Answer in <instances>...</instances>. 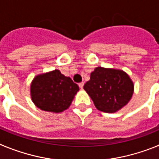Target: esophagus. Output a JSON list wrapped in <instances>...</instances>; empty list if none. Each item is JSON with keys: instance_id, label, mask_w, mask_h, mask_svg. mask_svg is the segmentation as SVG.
<instances>
[{"instance_id": "1", "label": "esophagus", "mask_w": 159, "mask_h": 159, "mask_svg": "<svg viewBox=\"0 0 159 159\" xmlns=\"http://www.w3.org/2000/svg\"><path fill=\"white\" fill-rule=\"evenodd\" d=\"M84 82H82V83H80V84H79V87H80V88L81 89H83V88H84Z\"/></svg>"}]
</instances>
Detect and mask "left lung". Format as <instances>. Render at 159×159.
I'll return each mask as SVG.
<instances>
[{
	"mask_svg": "<svg viewBox=\"0 0 159 159\" xmlns=\"http://www.w3.org/2000/svg\"><path fill=\"white\" fill-rule=\"evenodd\" d=\"M84 89L98 110L113 113L130 101L134 84L123 71L99 67L91 73L90 80L84 84Z\"/></svg>",
	"mask_w": 159,
	"mask_h": 159,
	"instance_id": "1",
	"label": "left lung"
}]
</instances>
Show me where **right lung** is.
I'll list each match as a JSON object with an SVG mask.
<instances>
[{
    "label": "right lung",
    "instance_id": "right-lung-1",
    "mask_svg": "<svg viewBox=\"0 0 159 159\" xmlns=\"http://www.w3.org/2000/svg\"><path fill=\"white\" fill-rule=\"evenodd\" d=\"M79 87L59 70L36 76L31 84L32 99L37 107L59 113L71 105Z\"/></svg>",
    "mask_w": 159,
    "mask_h": 159
}]
</instances>
